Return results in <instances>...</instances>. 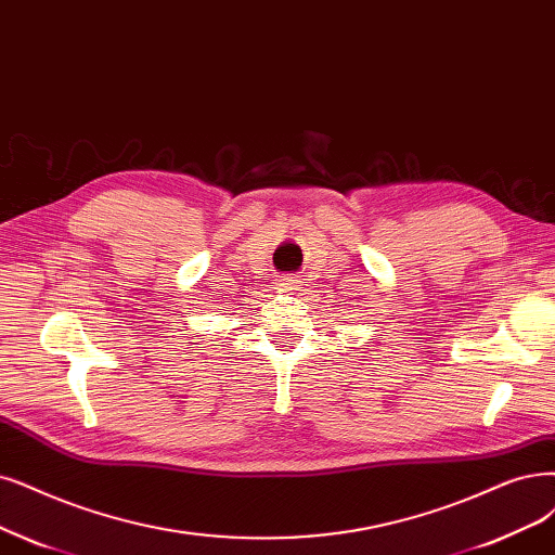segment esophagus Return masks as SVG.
I'll use <instances>...</instances> for the list:
<instances>
[{
    "instance_id": "obj_1",
    "label": "esophagus",
    "mask_w": 555,
    "mask_h": 555,
    "mask_svg": "<svg viewBox=\"0 0 555 555\" xmlns=\"http://www.w3.org/2000/svg\"><path fill=\"white\" fill-rule=\"evenodd\" d=\"M299 283V279L297 276H283L281 279V285H283V288H291V291H295V285Z\"/></svg>"
}]
</instances>
